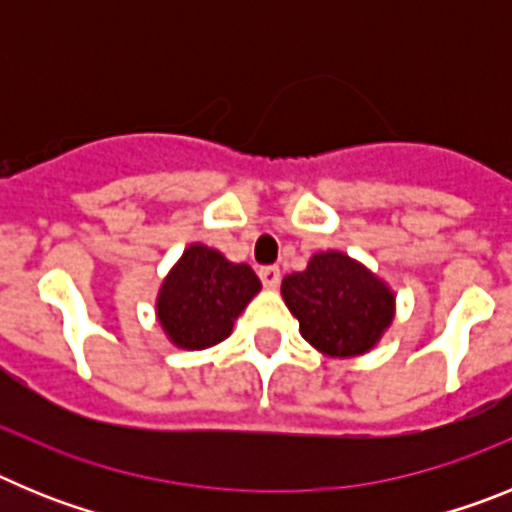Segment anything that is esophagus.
Instances as JSON below:
<instances>
[{
  "instance_id": "obj_1",
  "label": "esophagus",
  "mask_w": 512,
  "mask_h": 512,
  "mask_svg": "<svg viewBox=\"0 0 512 512\" xmlns=\"http://www.w3.org/2000/svg\"><path fill=\"white\" fill-rule=\"evenodd\" d=\"M259 277L264 282V287L277 289L279 282H282V271H279V266H261Z\"/></svg>"
}]
</instances>
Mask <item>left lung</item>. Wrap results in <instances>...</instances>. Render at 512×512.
<instances>
[{
    "instance_id": "obj_1",
    "label": "left lung",
    "mask_w": 512,
    "mask_h": 512,
    "mask_svg": "<svg viewBox=\"0 0 512 512\" xmlns=\"http://www.w3.org/2000/svg\"><path fill=\"white\" fill-rule=\"evenodd\" d=\"M282 297L300 320L307 343L328 356L364 354L392 323V292L361 264L338 251L312 256L289 274Z\"/></svg>"
}]
</instances>
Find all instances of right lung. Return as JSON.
Wrapping results in <instances>:
<instances>
[{
    "instance_id": "obj_1",
    "label": "right lung",
    "mask_w": 512,
    "mask_h": 512,
    "mask_svg": "<svg viewBox=\"0 0 512 512\" xmlns=\"http://www.w3.org/2000/svg\"><path fill=\"white\" fill-rule=\"evenodd\" d=\"M261 289L248 264H230L215 248L194 243L166 277L158 295V320L182 348L225 341L233 320Z\"/></svg>"
}]
</instances>
